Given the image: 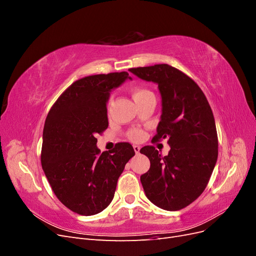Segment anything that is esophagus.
I'll return each instance as SVG.
<instances>
[{
    "instance_id": "obj_1",
    "label": "esophagus",
    "mask_w": 256,
    "mask_h": 256,
    "mask_svg": "<svg viewBox=\"0 0 256 256\" xmlns=\"http://www.w3.org/2000/svg\"><path fill=\"white\" fill-rule=\"evenodd\" d=\"M134 150L136 154H140V150H141V147L138 146V145H134Z\"/></svg>"
}]
</instances>
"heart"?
<instances>
[{
	"label": "heart",
	"instance_id": "1",
	"mask_svg": "<svg viewBox=\"0 0 256 256\" xmlns=\"http://www.w3.org/2000/svg\"><path fill=\"white\" fill-rule=\"evenodd\" d=\"M150 90H146V88H134L132 90V97L134 100H138L142 98L143 96L150 94ZM131 138H134V140H140V138H142V132H140V131H134V132L131 134Z\"/></svg>",
	"mask_w": 256,
	"mask_h": 256
}]
</instances>
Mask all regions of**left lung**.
I'll use <instances>...</instances> for the list:
<instances>
[{
    "label": "left lung",
    "mask_w": 256,
    "mask_h": 256,
    "mask_svg": "<svg viewBox=\"0 0 256 256\" xmlns=\"http://www.w3.org/2000/svg\"><path fill=\"white\" fill-rule=\"evenodd\" d=\"M129 72L158 85L162 109L152 140L168 138L171 147L164 157L154 146L141 148L150 161V170L140 178L145 196L164 210H180L202 194L218 159L212 108L194 81L168 64Z\"/></svg>",
    "instance_id": "left-lung-1"
}]
</instances>
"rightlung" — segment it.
Listing matches in <instances>:
<instances>
[{"label": "right lung", "instance_id": "1", "mask_svg": "<svg viewBox=\"0 0 256 256\" xmlns=\"http://www.w3.org/2000/svg\"><path fill=\"white\" fill-rule=\"evenodd\" d=\"M126 72L85 76L74 82L51 108L42 132V166L54 194L67 208L92 216L112 202L118 177L134 150L118 143L100 154L96 134L104 131L112 90Z\"/></svg>", "mask_w": 256, "mask_h": 256}]
</instances>
